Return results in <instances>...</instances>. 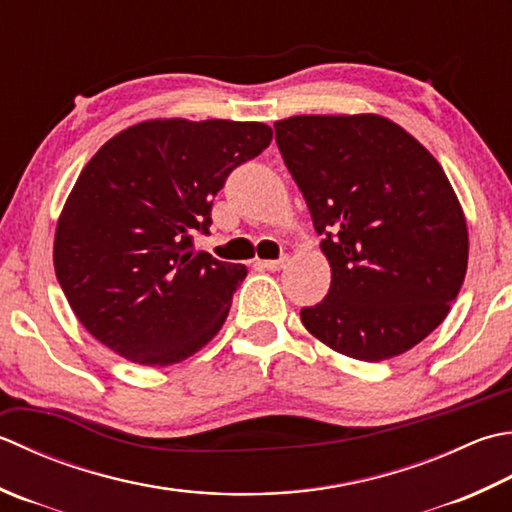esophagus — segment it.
<instances>
[{
	"instance_id": "34e87169",
	"label": "esophagus",
	"mask_w": 512,
	"mask_h": 512,
	"mask_svg": "<svg viewBox=\"0 0 512 512\" xmlns=\"http://www.w3.org/2000/svg\"><path fill=\"white\" fill-rule=\"evenodd\" d=\"M286 262H288V257H282V259H264V262H259V264H262V268H266V270H282V268L286 266Z\"/></svg>"
}]
</instances>
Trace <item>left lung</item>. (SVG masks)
<instances>
[{"instance_id": "obj_1", "label": "left lung", "mask_w": 512, "mask_h": 512, "mask_svg": "<svg viewBox=\"0 0 512 512\" xmlns=\"http://www.w3.org/2000/svg\"><path fill=\"white\" fill-rule=\"evenodd\" d=\"M275 137L330 264L328 295L302 308L308 333L362 362L417 346L450 313L468 266L444 168L375 113L295 115L275 122Z\"/></svg>"}]
</instances>
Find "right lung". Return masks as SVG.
<instances>
[{"label":"right lung","mask_w":512,"mask_h":512,"mask_svg":"<svg viewBox=\"0 0 512 512\" xmlns=\"http://www.w3.org/2000/svg\"><path fill=\"white\" fill-rule=\"evenodd\" d=\"M273 139L262 122L146 119L110 137L59 213L57 282L82 326L113 353L164 368L224 326L244 264L195 253L230 170Z\"/></svg>","instance_id":"right-lung-1"}]
</instances>
